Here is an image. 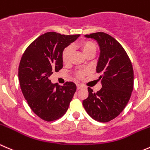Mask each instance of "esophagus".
<instances>
[{
  "label": "esophagus",
  "mask_w": 150,
  "mask_h": 150,
  "mask_svg": "<svg viewBox=\"0 0 150 150\" xmlns=\"http://www.w3.org/2000/svg\"><path fill=\"white\" fill-rule=\"evenodd\" d=\"M83 88V86L81 85V84H78V85H77V88H78V89H81V88Z\"/></svg>",
  "instance_id": "1"
}]
</instances>
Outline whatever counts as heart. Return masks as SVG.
<instances>
[{
	"label": "heart",
	"instance_id": "obj_1",
	"mask_svg": "<svg viewBox=\"0 0 150 150\" xmlns=\"http://www.w3.org/2000/svg\"><path fill=\"white\" fill-rule=\"evenodd\" d=\"M78 47L81 49L86 56H88L89 55L94 56L96 51H97V46H96L95 43L90 40H83L78 44ZM72 50H73V48L72 46H67L63 50L62 53V59L64 64H68L69 62ZM87 72H88V70L86 69H81L77 72L76 75L78 78H82L84 75H86Z\"/></svg>",
	"mask_w": 150,
	"mask_h": 150
}]
</instances>
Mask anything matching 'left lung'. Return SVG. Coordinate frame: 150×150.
Masks as SVG:
<instances>
[{"mask_svg": "<svg viewBox=\"0 0 150 150\" xmlns=\"http://www.w3.org/2000/svg\"><path fill=\"white\" fill-rule=\"evenodd\" d=\"M98 43L100 54L97 72L102 88L97 93L88 87V96L83 105L96 121L108 122L119 116L127 105L133 88V69L122 46L103 32L85 35Z\"/></svg>", "mask_w": 150, "mask_h": 150, "instance_id": "obj_1", "label": "left lung"}]
</instances>
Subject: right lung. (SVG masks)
Wrapping results in <instances>:
<instances>
[{"instance_id":"obj_1","label":"right lung","mask_w":150,"mask_h":150,"mask_svg":"<svg viewBox=\"0 0 150 150\" xmlns=\"http://www.w3.org/2000/svg\"><path fill=\"white\" fill-rule=\"evenodd\" d=\"M79 36L47 32L36 39L22 56L18 69L22 92L33 113L45 121L61 118L76 91L73 82L60 86L49 78L62 69V51Z\"/></svg>"}]
</instances>
